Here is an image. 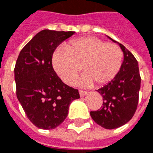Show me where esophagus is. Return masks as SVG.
<instances>
[{"label": "esophagus", "mask_w": 153, "mask_h": 153, "mask_svg": "<svg viewBox=\"0 0 153 153\" xmlns=\"http://www.w3.org/2000/svg\"><path fill=\"white\" fill-rule=\"evenodd\" d=\"M79 94H80V96H81V97H85L86 94H88V92L83 91V90H80V91H79Z\"/></svg>", "instance_id": "34e87169"}]
</instances>
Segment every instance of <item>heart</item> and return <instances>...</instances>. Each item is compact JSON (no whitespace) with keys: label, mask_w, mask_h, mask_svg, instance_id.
<instances>
[{"label":"heart","mask_w":153,"mask_h":153,"mask_svg":"<svg viewBox=\"0 0 153 153\" xmlns=\"http://www.w3.org/2000/svg\"><path fill=\"white\" fill-rule=\"evenodd\" d=\"M122 64L123 52L118 46L94 37L72 41L52 56L55 72L68 85L73 83L80 67L84 74L77 85L89 87L94 82L97 86L104 85L114 79Z\"/></svg>","instance_id":"b5f03b06"}]
</instances>
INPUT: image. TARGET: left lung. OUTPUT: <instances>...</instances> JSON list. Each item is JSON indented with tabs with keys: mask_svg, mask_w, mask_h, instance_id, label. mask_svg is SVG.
Masks as SVG:
<instances>
[{
	"mask_svg": "<svg viewBox=\"0 0 153 153\" xmlns=\"http://www.w3.org/2000/svg\"><path fill=\"white\" fill-rule=\"evenodd\" d=\"M117 43L123 52L120 71L113 81L97 89L102 97V106L97 111L90 112L94 122L105 129L118 128L131 119L137 109L140 89L141 78L137 60L124 46Z\"/></svg>",
	"mask_w": 153,
	"mask_h": 153,
	"instance_id": "1",
	"label": "left lung"
}]
</instances>
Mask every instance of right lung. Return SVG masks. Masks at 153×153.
Returning a JSON list of instances; mask_svg holds the SVG:
<instances>
[{
    "label": "right lung",
    "instance_id": "1",
    "mask_svg": "<svg viewBox=\"0 0 153 153\" xmlns=\"http://www.w3.org/2000/svg\"><path fill=\"white\" fill-rule=\"evenodd\" d=\"M74 31L43 30L34 35L18 57L14 68L16 94L27 118L40 129L51 130L67 118L77 89L61 81L52 67L54 51Z\"/></svg>",
    "mask_w": 153,
    "mask_h": 153
}]
</instances>
